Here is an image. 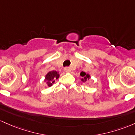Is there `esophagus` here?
Here are the masks:
<instances>
[{"instance_id": "1", "label": "esophagus", "mask_w": 135, "mask_h": 135, "mask_svg": "<svg viewBox=\"0 0 135 135\" xmlns=\"http://www.w3.org/2000/svg\"><path fill=\"white\" fill-rule=\"evenodd\" d=\"M64 71L67 73H70L71 71V68H65Z\"/></svg>"}]
</instances>
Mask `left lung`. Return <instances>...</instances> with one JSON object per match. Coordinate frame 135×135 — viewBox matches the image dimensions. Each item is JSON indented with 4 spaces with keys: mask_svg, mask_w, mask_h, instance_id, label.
Masks as SVG:
<instances>
[{
    "mask_svg": "<svg viewBox=\"0 0 135 135\" xmlns=\"http://www.w3.org/2000/svg\"><path fill=\"white\" fill-rule=\"evenodd\" d=\"M80 76H81V81L82 82H86V81H89L90 78V76L89 73H86L84 71H81L80 73Z\"/></svg>",
    "mask_w": 135,
    "mask_h": 135,
    "instance_id": "obj_1",
    "label": "left lung"
}]
</instances>
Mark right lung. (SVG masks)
<instances>
[{"label": "right lung", "mask_w": 135, "mask_h": 135, "mask_svg": "<svg viewBox=\"0 0 135 135\" xmlns=\"http://www.w3.org/2000/svg\"><path fill=\"white\" fill-rule=\"evenodd\" d=\"M59 73L56 71H50L48 73L45 75L44 82H46V85L48 87H51L52 85L55 83V80L59 78Z\"/></svg>", "instance_id": "1"}]
</instances>
